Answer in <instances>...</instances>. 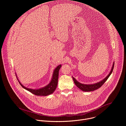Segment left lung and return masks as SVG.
Returning a JSON list of instances; mask_svg holds the SVG:
<instances>
[{
	"mask_svg": "<svg viewBox=\"0 0 126 126\" xmlns=\"http://www.w3.org/2000/svg\"><path fill=\"white\" fill-rule=\"evenodd\" d=\"M114 63L113 65L112 69L110 71V73L109 74V75H108L105 79H104L103 80H102L101 81H100L97 83H95L94 84H90V85L83 84H81V83H79V82H78L74 77H73V81L74 82V83L76 85V86L83 91L90 92V91H94V90H97V89H99L100 87H101L104 84V83L107 80V79H108V78L109 77V76L112 73L113 69H114Z\"/></svg>",
	"mask_w": 126,
	"mask_h": 126,
	"instance_id": "1",
	"label": "left lung"
}]
</instances>
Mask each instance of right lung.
I'll use <instances>...</instances> for the list:
<instances>
[{
    "label": "right lung",
    "mask_w": 126,
    "mask_h": 126,
    "mask_svg": "<svg viewBox=\"0 0 126 126\" xmlns=\"http://www.w3.org/2000/svg\"><path fill=\"white\" fill-rule=\"evenodd\" d=\"M61 67V65H59L58 66L54 71L53 74V77L52 78V80L50 83L46 86L42 88L39 89H29L27 88L24 86H23L20 82L18 81V79L16 75V78L17 79L18 81L19 84L20 85L25 89L27 90V91H29L30 92L32 93V94L37 95V96H47L49 95L54 92V91H55V90L56 89L57 84H58V76H59V71L60 70V68Z\"/></svg>",
    "instance_id": "add662e5"
}]
</instances>
